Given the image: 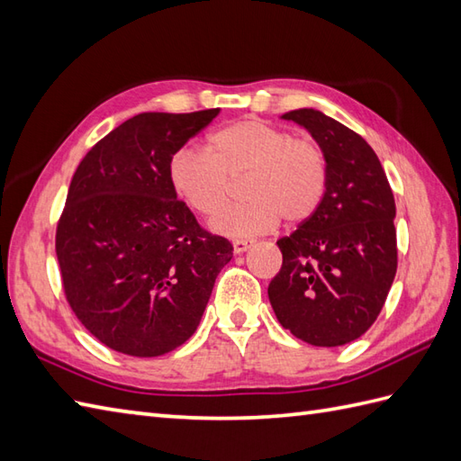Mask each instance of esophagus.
Returning a JSON list of instances; mask_svg holds the SVG:
<instances>
[{
    "instance_id": "obj_1",
    "label": "esophagus",
    "mask_w": 461,
    "mask_h": 461,
    "mask_svg": "<svg viewBox=\"0 0 461 461\" xmlns=\"http://www.w3.org/2000/svg\"><path fill=\"white\" fill-rule=\"evenodd\" d=\"M253 245V241H248V240H235L233 241V253L235 255H241V253H245L248 251L249 248Z\"/></svg>"
}]
</instances>
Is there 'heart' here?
<instances>
[{"mask_svg": "<svg viewBox=\"0 0 461 461\" xmlns=\"http://www.w3.org/2000/svg\"><path fill=\"white\" fill-rule=\"evenodd\" d=\"M243 172L241 205L221 211L228 177ZM168 178L176 196L223 238H255L288 221L308 220L324 198L328 168L320 149L257 120H241L208 137L206 151L180 149L170 160Z\"/></svg>", "mask_w": 461, "mask_h": 461, "instance_id": "obj_1", "label": "heart"}]
</instances>
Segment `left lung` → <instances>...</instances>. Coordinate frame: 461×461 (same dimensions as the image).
<instances>
[{
    "label": "left lung",
    "mask_w": 461,
    "mask_h": 461,
    "mask_svg": "<svg viewBox=\"0 0 461 461\" xmlns=\"http://www.w3.org/2000/svg\"><path fill=\"white\" fill-rule=\"evenodd\" d=\"M312 135L328 182L318 210L276 241L283 267L269 285L281 326L310 346L349 344L375 322L397 273L394 198L366 139L314 108L281 115Z\"/></svg>",
    "instance_id": "obj_1"
}]
</instances>
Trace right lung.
I'll return each instance as SVG.
<instances>
[{"instance_id": "add662e5", "label": "right lung", "mask_w": 461, "mask_h": 461, "mask_svg": "<svg viewBox=\"0 0 461 461\" xmlns=\"http://www.w3.org/2000/svg\"><path fill=\"white\" fill-rule=\"evenodd\" d=\"M220 113H139L72 176L57 257L72 312L113 351L157 357L194 334L233 248L176 200L168 167Z\"/></svg>"}]
</instances>
